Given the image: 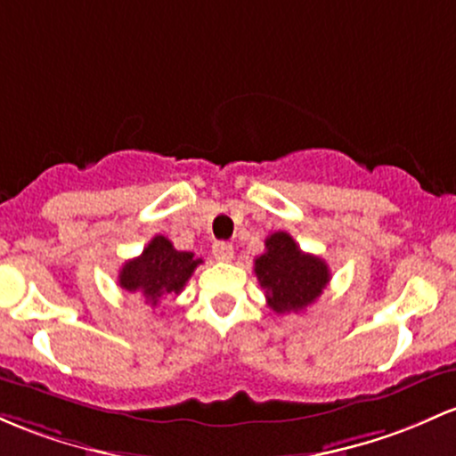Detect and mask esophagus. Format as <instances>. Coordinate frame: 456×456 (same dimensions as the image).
<instances>
[{
  "label": "esophagus",
  "mask_w": 456,
  "mask_h": 456,
  "mask_svg": "<svg viewBox=\"0 0 456 456\" xmlns=\"http://www.w3.org/2000/svg\"><path fill=\"white\" fill-rule=\"evenodd\" d=\"M214 257L220 259V262H232L233 259V247L229 242H216L212 248Z\"/></svg>",
  "instance_id": "obj_1"
}]
</instances>
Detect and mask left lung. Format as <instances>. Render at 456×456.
Wrapping results in <instances>:
<instances>
[{"mask_svg":"<svg viewBox=\"0 0 456 456\" xmlns=\"http://www.w3.org/2000/svg\"><path fill=\"white\" fill-rule=\"evenodd\" d=\"M255 274L266 292L268 307L277 314L307 309L331 279L327 262L303 253L285 232L266 238V251L255 259Z\"/></svg>","mask_w":456,"mask_h":456,"instance_id":"8db88e82","label":"left lung"}]
</instances>
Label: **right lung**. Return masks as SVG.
<instances>
[{"instance_id": "1", "label": "right lung", "mask_w": 456, "mask_h": 456, "mask_svg": "<svg viewBox=\"0 0 456 456\" xmlns=\"http://www.w3.org/2000/svg\"><path fill=\"white\" fill-rule=\"evenodd\" d=\"M201 259L190 251H177L164 236H155L138 257L125 262L118 285L127 292H140L144 301L158 305L167 294H179Z\"/></svg>"}]
</instances>
